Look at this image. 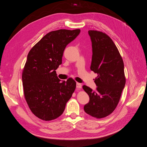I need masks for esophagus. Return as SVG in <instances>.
I'll list each match as a JSON object with an SVG mask.
<instances>
[{"label": "esophagus", "mask_w": 147, "mask_h": 147, "mask_svg": "<svg viewBox=\"0 0 147 147\" xmlns=\"http://www.w3.org/2000/svg\"><path fill=\"white\" fill-rule=\"evenodd\" d=\"M77 88L78 89H81L82 88V84L80 83H77Z\"/></svg>", "instance_id": "34e87169"}]
</instances>
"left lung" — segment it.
Returning a JSON list of instances; mask_svg holds the SVG:
<instances>
[{"label":"left lung","mask_w":147,"mask_h":147,"mask_svg":"<svg viewBox=\"0 0 147 147\" xmlns=\"http://www.w3.org/2000/svg\"><path fill=\"white\" fill-rule=\"evenodd\" d=\"M88 34L92 48L90 69L97 74L94 80L97 88L94 91L87 86H83L90 97L84 110L100 119L112 113L119 103L126 83L124 63L117 46L107 34L94 30H89Z\"/></svg>","instance_id":"left-lung-1"}]
</instances>
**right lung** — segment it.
Here are the masks:
<instances>
[{"label": "right lung", "instance_id": "add662e5", "mask_svg": "<svg viewBox=\"0 0 147 147\" xmlns=\"http://www.w3.org/2000/svg\"><path fill=\"white\" fill-rule=\"evenodd\" d=\"M80 32V29L51 31L28 53L22 73L24 96L31 112L40 119L60 117L75 90L76 82L72 78L61 82L56 70L62 64L65 48Z\"/></svg>", "mask_w": 147, "mask_h": 147}]
</instances>
